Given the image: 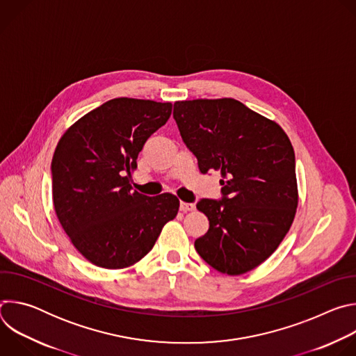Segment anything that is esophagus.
Listing matches in <instances>:
<instances>
[{
    "instance_id": "1",
    "label": "esophagus",
    "mask_w": 356,
    "mask_h": 356,
    "mask_svg": "<svg viewBox=\"0 0 356 356\" xmlns=\"http://www.w3.org/2000/svg\"><path fill=\"white\" fill-rule=\"evenodd\" d=\"M195 209V206L193 204V202H184V201H180V210L183 213H187V211H193Z\"/></svg>"
}]
</instances>
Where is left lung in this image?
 <instances>
[{"label":"left lung","mask_w":356,"mask_h":356,"mask_svg":"<svg viewBox=\"0 0 356 356\" xmlns=\"http://www.w3.org/2000/svg\"><path fill=\"white\" fill-rule=\"evenodd\" d=\"M173 118L200 172L221 173L222 198L197 202L210 228L195 239V250L221 273L255 269L277 249L296 216V158L289 136L234 98L176 101Z\"/></svg>","instance_id":"1"}]
</instances>
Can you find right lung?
I'll use <instances>...</instances> for the list:
<instances>
[{
	"mask_svg": "<svg viewBox=\"0 0 356 356\" xmlns=\"http://www.w3.org/2000/svg\"><path fill=\"white\" fill-rule=\"evenodd\" d=\"M170 114V103L114 98L60 138L50 166L55 211L74 248L92 265L132 266L177 216L176 195L149 197L132 191L129 183L145 142Z\"/></svg>",
	"mask_w": 356,
	"mask_h": 356,
	"instance_id": "add662e5",
	"label": "right lung"
}]
</instances>
